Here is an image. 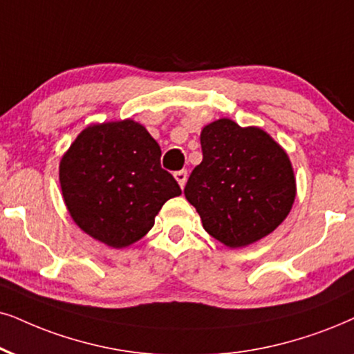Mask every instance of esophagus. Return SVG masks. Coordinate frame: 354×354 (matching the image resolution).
<instances>
[{"label": "esophagus", "mask_w": 354, "mask_h": 354, "mask_svg": "<svg viewBox=\"0 0 354 354\" xmlns=\"http://www.w3.org/2000/svg\"><path fill=\"white\" fill-rule=\"evenodd\" d=\"M174 180L178 181V185H180L181 189H183V187H185V185H186V180H187V171H186V169H181V171L174 173Z\"/></svg>", "instance_id": "34e87169"}]
</instances>
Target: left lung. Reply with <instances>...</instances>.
<instances>
[{
  "instance_id": "1",
  "label": "left lung",
  "mask_w": 354,
  "mask_h": 354,
  "mask_svg": "<svg viewBox=\"0 0 354 354\" xmlns=\"http://www.w3.org/2000/svg\"><path fill=\"white\" fill-rule=\"evenodd\" d=\"M201 149L203 162L192 169L185 196L210 236L241 248L284 222L296 199V178L270 133L222 118L204 125Z\"/></svg>"
}]
</instances>
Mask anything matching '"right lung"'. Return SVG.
<instances>
[{"instance_id": "right-lung-1", "label": "right lung", "mask_w": 354, "mask_h": 354, "mask_svg": "<svg viewBox=\"0 0 354 354\" xmlns=\"http://www.w3.org/2000/svg\"><path fill=\"white\" fill-rule=\"evenodd\" d=\"M162 150L132 119L83 129L58 167L62 196L84 234L125 248L149 234L180 186L160 165Z\"/></svg>"}]
</instances>
